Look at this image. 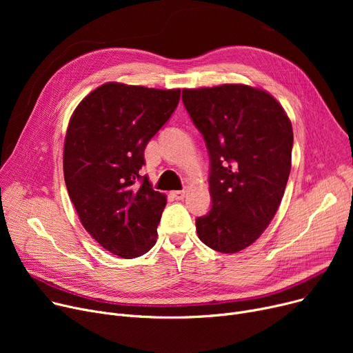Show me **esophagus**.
Listing matches in <instances>:
<instances>
[{
    "label": "esophagus",
    "mask_w": 353,
    "mask_h": 353,
    "mask_svg": "<svg viewBox=\"0 0 353 353\" xmlns=\"http://www.w3.org/2000/svg\"><path fill=\"white\" fill-rule=\"evenodd\" d=\"M172 196L174 197V200H183L184 196H186V192H184V190H176V192H172Z\"/></svg>",
    "instance_id": "obj_1"
}]
</instances>
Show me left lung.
<instances>
[{"label":"left lung","mask_w":353,"mask_h":353,"mask_svg":"<svg viewBox=\"0 0 353 353\" xmlns=\"http://www.w3.org/2000/svg\"><path fill=\"white\" fill-rule=\"evenodd\" d=\"M181 100L205 139L212 209L197 236L220 253L250 246L279 208L292 165L293 130L269 92L245 84L184 88Z\"/></svg>","instance_id":"left-lung-1"}]
</instances>
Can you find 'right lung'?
<instances>
[{"mask_svg":"<svg viewBox=\"0 0 353 353\" xmlns=\"http://www.w3.org/2000/svg\"><path fill=\"white\" fill-rule=\"evenodd\" d=\"M179 100V88L105 83L70 119L63 160L68 196L91 237L120 257H139L156 243L165 196L140 169L147 143Z\"/></svg>","mask_w":353,"mask_h":353,"instance_id":"right-lung-1","label":"right lung"}]
</instances>
